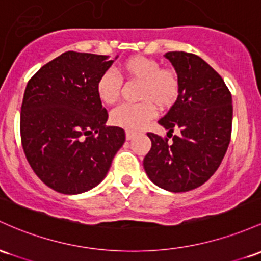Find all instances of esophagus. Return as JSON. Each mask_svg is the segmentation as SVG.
Wrapping results in <instances>:
<instances>
[{"instance_id": "1", "label": "esophagus", "mask_w": 261, "mask_h": 261, "mask_svg": "<svg viewBox=\"0 0 261 261\" xmlns=\"http://www.w3.org/2000/svg\"><path fill=\"white\" fill-rule=\"evenodd\" d=\"M125 135H126V140H131V139H133L134 136H135V134H134L133 131H128V130H126Z\"/></svg>"}]
</instances>
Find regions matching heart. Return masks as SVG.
I'll list each match as a JSON object with an SVG mask.
<instances>
[{"label": "heart", "mask_w": 261, "mask_h": 261, "mask_svg": "<svg viewBox=\"0 0 261 261\" xmlns=\"http://www.w3.org/2000/svg\"><path fill=\"white\" fill-rule=\"evenodd\" d=\"M122 75L127 79L140 80L135 104H122L111 113L110 121L128 131H137L153 119L156 105L160 109L170 108L179 94V78L176 70L161 68V63L145 56H134L120 64ZM122 82L115 71L105 70L95 84L96 95L107 105L119 100Z\"/></svg>", "instance_id": "obj_1"}]
</instances>
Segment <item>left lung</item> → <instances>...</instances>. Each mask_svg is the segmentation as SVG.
Wrapping results in <instances>:
<instances>
[{
  "label": "left lung",
  "instance_id": "1",
  "mask_svg": "<svg viewBox=\"0 0 261 261\" xmlns=\"http://www.w3.org/2000/svg\"><path fill=\"white\" fill-rule=\"evenodd\" d=\"M179 78V94L159 124L167 136L147 133L151 150L144 159L147 176L171 192H187L213 176L228 150L231 136V94L222 76L198 56L168 51ZM174 128L181 135L172 137ZM170 137L172 142H168Z\"/></svg>",
  "mask_w": 261,
  "mask_h": 261
}]
</instances>
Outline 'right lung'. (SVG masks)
<instances>
[{"label": "right lung", "instance_id": "right-lung-1", "mask_svg": "<svg viewBox=\"0 0 261 261\" xmlns=\"http://www.w3.org/2000/svg\"><path fill=\"white\" fill-rule=\"evenodd\" d=\"M114 61L65 51L28 80L21 107V142L38 178L63 194L98 186L125 142L124 128L107 126L95 84Z\"/></svg>", "mask_w": 261, "mask_h": 261}]
</instances>
